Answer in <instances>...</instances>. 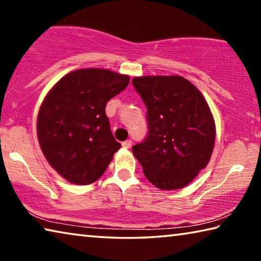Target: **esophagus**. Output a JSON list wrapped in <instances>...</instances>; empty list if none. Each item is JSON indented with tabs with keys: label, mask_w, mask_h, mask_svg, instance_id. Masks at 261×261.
I'll return each instance as SVG.
<instances>
[{
	"label": "esophagus",
	"mask_w": 261,
	"mask_h": 261,
	"mask_svg": "<svg viewBox=\"0 0 261 261\" xmlns=\"http://www.w3.org/2000/svg\"><path fill=\"white\" fill-rule=\"evenodd\" d=\"M131 144H132V141H131L130 139H127V140H125V141H123L122 146L124 147V148H130V147H131Z\"/></svg>",
	"instance_id": "34e87169"
}]
</instances>
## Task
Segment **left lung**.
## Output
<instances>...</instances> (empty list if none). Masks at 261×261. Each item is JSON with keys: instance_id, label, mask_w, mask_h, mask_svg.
Here are the masks:
<instances>
[{"instance_id": "left-lung-1", "label": "left lung", "mask_w": 261, "mask_h": 261, "mask_svg": "<svg viewBox=\"0 0 261 261\" xmlns=\"http://www.w3.org/2000/svg\"><path fill=\"white\" fill-rule=\"evenodd\" d=\"M147 108L148 134L132 153L161 190L182 189L207 166L215 143L213 115L200 91L180 76L135 77Z\"/></svg>"}]
</instances>
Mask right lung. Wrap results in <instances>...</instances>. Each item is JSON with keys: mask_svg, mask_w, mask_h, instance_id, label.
<instances>
[{"mask_svg": "<svg viewBox=\"0 0 261 261\" xmlns=\"http://www.w3.org/2000/svg\"><path fill=\"white\" fill-rule=\"evenodd\" d=\"M130 78L107 69H81L61 78L39 109L37 132L43 155L62 177L95 182L121 148L110 131L106 105Z\"/></svg>", "mask_w": 261, "mask_h": 261, "instance_id": "right-lung-1", "label": "right lung"}]
</instances>
